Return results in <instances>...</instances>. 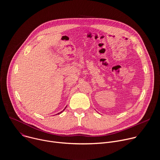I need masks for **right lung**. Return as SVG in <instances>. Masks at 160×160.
Here are the masks:
<instances>
[{
  "label": "right lung",
  "mask_w": 160,
  "mask_h": 160,
  "mask_svg": "<svg viewBox=\"0 0 160 160\" xmlns=\"http://www.w3.org/2000/svg\"><path fill=\"white\" fill-rule=\"evenodd\" d=\"M66 107H67V106H66ZM66 108H64V109L62 111H61V112H59V113H58L57 114H60V113H62V112H63V111H64V110L66 109ZM57 114H56V115H57Z\"/></svg>",
  "instance_id": "obj_1"
}]
</instances>
